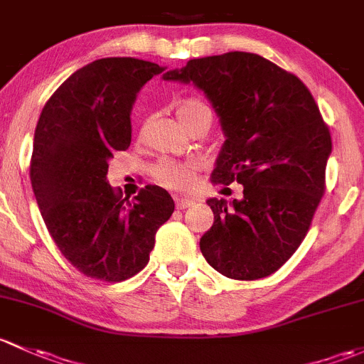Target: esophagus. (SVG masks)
Returning <instances> with one entry per match:
<instances>
[{
    "instance_id": "esophagus-1",
    "label": "esophagus",
    "mask_w": 364,
    "mask_h": 364,
    "mask_svg": "<svg viewBox=\"0 0 364 364\" xmlns=\"http://www.w3.org/2000/svg\"><path fill=\"white\" fill-rule=\"evenodd\" d=\"M175 205H177V208L178 210H183V208H187V207H191V205H193V200H189V198H175Z\"/></svg>"
}]
</instances>
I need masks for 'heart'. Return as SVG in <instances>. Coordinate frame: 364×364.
<instances>
[{"mask_svg": "<svg viewBox=\"0 0 364 364\" xmlns=\"http://www.w3.org/2000/svg\"><path fill=\"white\" fill-rule=\"evenodd\" d=\"M178 119H181L182 126H187L191 121L198 117H207L212 119V110L207 103L200 100H183L177 108ZM154 177L161 186L168 187V189L182 191L187 189L193 182L194 177V166L189 163H178V161H161L154 168Z\"/></svg>", "mask_w": 364, "mask_h": 364, "instance_id": "obj_1", "label": "heart"}]
</instances>
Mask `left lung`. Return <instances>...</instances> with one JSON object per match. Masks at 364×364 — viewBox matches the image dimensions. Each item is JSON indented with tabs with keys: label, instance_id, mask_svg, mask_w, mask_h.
I'll return each mask as SVG.
<instances>
[{
	"label": "left lung",
	"instance_id": "obj_1",
	"mask_svg": "<svg viewBox=\"0 0 364 364\" xmlns=\"http://www.w3.org/2000/svg\"><path fill=\"white\" fill-rule=\"evenodd\" d=\"M164 80L205 92L224 131L213 183L243 186L242 200L210 198L213 226L200 249L228 279L272 275L296 252L326 189L331 134L306 85L250 52L191 59Z\"/></svg>",
	"mask_w": 364,
	"mask_h": 364
}]
</instances>
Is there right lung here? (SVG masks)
<instances>
[{"label":"right lung","mask_w":364,"mask_h":364,"mask_svg":"<svg viewBox=\"0 0 364 364\" xmlns=\"http://www.w3.org/2000/svg\"><path fill=\"white\" fill-rule=\"evenodd\" d=\"M163 70L134 58L89 63L59 85L36 124V203L63 256L91 279L122 282L144 269L175 210L163 187L145 186L127 201L107 181L108 161L131 144L138 91Z\"/></svg>","instance_id":"add662e5"}]
</instances>
